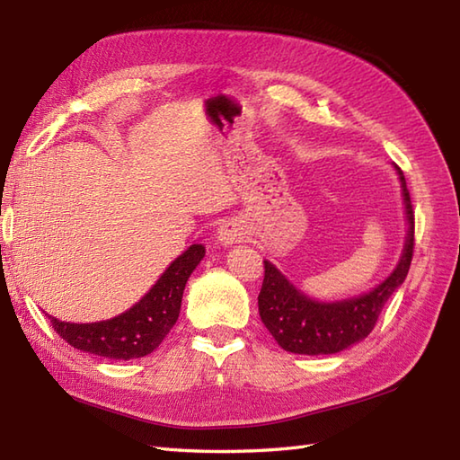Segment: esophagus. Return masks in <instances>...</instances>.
Wrapping results in <instances>:
<instances>
[{
  "label": "esophagus",
  "instance_id": "34e87169",
  "mask_svg": "<svg viewBox=\"0 0 460 460\" xmlns=\"http://www.w3.org/2000/svg\"><path fill=\"white\" fill-rule=\"evenodd\" d=\"M243 235H245V233H243V227L239 223H233V221H227V223H223L221 227L217 229V241L221 243V245H233V243H237V241H241L243 239Z\"/></svg>",
  "mask_w": 460,
  "mask_h": 460
}]
</instances>
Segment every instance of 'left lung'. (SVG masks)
Returning a JSON list of instances; mask_svg holds the SVG:
<instances>
[{"instance_id": "8db88e82", "label": "left lung", "mask_w": 460, "mask_h": 460, "mask_svg": "<svg viewBox=\"0 0 460 460\" xmlns=\"http://www.w3.org/2000/svg\"><path fill=\"white\" fill-rule=\"evenodd\" d=\"M402 180L407 215V239L395 270L374 290L340 302H318L292 285L282 272L265 261V280L259 292V314L277 344L292 354H336L369 336L385 302L403 285L411 267L415 245V215L403 172Z\"/></svg>"}]
</instances>
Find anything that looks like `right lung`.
Returning a JSON list of instances; mask_svg holds the SVG:
<instances>
[{
	"instance_id": "1",
	"label": "right lung",
	"mask_w": 460,
	"mask_h": 460,
	"mask_svg": "<svg viewBox=\"0 0 460 460\" xmlns=\"http://www.w3.org/2000/svg\"><path fill=\"white\" fill-rule=\"evenodd\" d=\"M205 255L203 245H191L164 270L140 302L111 320L73 324L49 316L55 332L81 351L111 359H134L152 354L180 316L185 282Z\"/></svg>"
}]
</instances>
